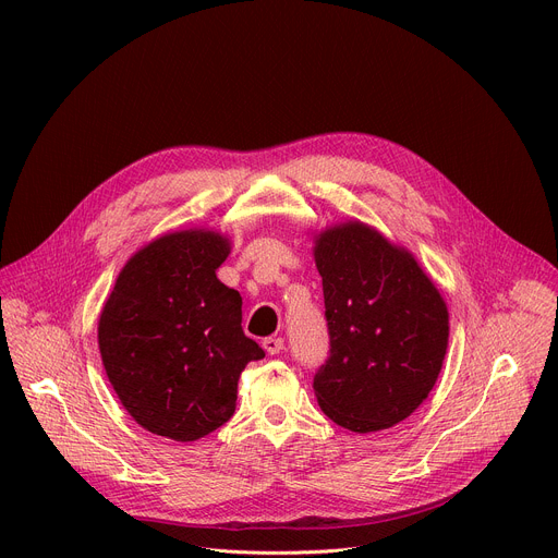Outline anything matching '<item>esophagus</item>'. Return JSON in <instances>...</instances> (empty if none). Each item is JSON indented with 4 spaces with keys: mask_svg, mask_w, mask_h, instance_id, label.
<instances>
[{
    "mask_svg": "<svg viewBox=\"0 0 558 558\" xmlns=\"http://www.w3.org/2000/svg\"><path fill=\"white\" fill-rule=\"evenodd\" d=\"M263 349H265L269 355H278V353L284 349V340H282V338H265V340H263Z\"/></svg>",
    "mask_w": 558,
    "mask_h": 558,
    "instance_id": "obj_1",
    "label": "esophagus"
}]
</instances>
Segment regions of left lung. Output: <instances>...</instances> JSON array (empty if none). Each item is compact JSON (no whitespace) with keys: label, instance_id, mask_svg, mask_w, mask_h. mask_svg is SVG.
Wrapping results in <instances>:
<instances>
[{"label":"left lung","instance_id":"left-lung-1","mask_svg":"<svg viewBox=\"0 0 558 558\" xmlns=\"http://www.w3.org/2000/svg\"><path fill=\"white\" fill-rule=\"evenodd\" d=\"M329 357L317 404L353 433L407 420L433 390L448 349V308L411 252L349 220L315 235Z\"/></svg>","mask_w":558,"mask_h":558}]
</instances>
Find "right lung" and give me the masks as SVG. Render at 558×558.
<instances>
[{
	"mask_svg": "<svg viewBox=\"0 0 558 558\" xmlns=\"http://www.w3.org/2000/svg\"><path fill=\"white\" fill-rule=\"evenodd\" d=\"M225 235L156 238L121 269L99 317V351L121 404L145 430L196 441L235 411L238 379L265 351L245 336L243 298L216 278Z\"/></svg>",
	"mask_w": 558,
	"mask_h": 558,
	"instance_id": "1",
	"label": "right lung"
}]
</instances>
